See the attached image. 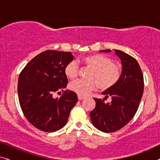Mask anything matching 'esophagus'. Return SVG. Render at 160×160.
Listing matches in <instances>:
<instances>
[{
  "mask_svg": "<svg viewBox=\"0 0 160 160\" xmlns=\"http://www.w3.org/2000/svg\"><path fill=\"white\" fill-rule=\"evenodd\" d=\"M85 98V97H83V96H80V95H78V99L79 100H84Z\"/></svg>",
  "mask_w": 160,
  "mask_h": 160,
  "instance_id": "1",
  "label": "esophagus"
}]
</instances>
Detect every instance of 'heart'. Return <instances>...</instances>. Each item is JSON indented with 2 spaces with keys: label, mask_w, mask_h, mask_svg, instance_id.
<instances>
[{
  "label": "heart",
  "mask_w": 160,
  "mask_h": 160,
  "mask_svg": "<svg viewBox=\"0 0 160 160\" xmlns=\"http://www.w3.org/2000/svg\"><path fill=\"white\" fill-rule=\"evenodd\" d=\"M82 62L91 70L87 79H77L71 82L69 88L80 96L88 95L98 85L99 88L107 89L117 84L121 76V68L108 57L96 54L82 58ZM78 63L72 60L65 68V73L68 78L74 79L78 73Z\"/></svg>",
  "instance_id": "obj_1"
}]
</instances>
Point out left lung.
Here are the masks:
<instances>
[{
  "instance_id": "8db88e82",
  "label": "left lung",
  "mask_w": 160,
  "mask_h": 160,
  "mask_svg": "<svg viewBox=\"0 0 160 160\" xmlns=\"http://www.w3.org/2000/svg\"><path fill=\"white\" fill-rule=\"evenodd\" d=\"M114 51L122 62L121 76L114 86L102 92L105 98L111 97L112 100L105 103L104 100L94 98L95 108L89 113L93 125L104 132H116L128 124L134 117L143 93V76L138 61L125 52Z\"/></svg>"
}]
</instances>
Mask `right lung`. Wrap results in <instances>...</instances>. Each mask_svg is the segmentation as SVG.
<instances>
[{"label": "right lung", "instance_id": "right-lung-1", "mask_svg": "<svg viewBox=\"0 0 160 160\" xmlns=\"http://www.w3.org/2000/svg\"><path fill=\"white\" fill-rule=\"evenodd\" d=\"M73 58L70 52L47 50L32 58L19 74L17 92L22 111L38 130L52 132L62 128L78 101L75 92L64 91L68 82L65 68ZM61 91L60 98H53Z\"/></svg>", "mask_w": 160, "mask_h": 160}]
</instances>
